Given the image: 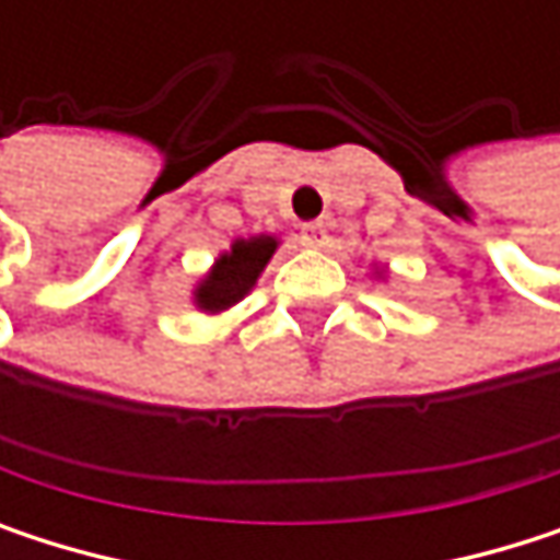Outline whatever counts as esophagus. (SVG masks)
I'll list each match as a JSON object with an SVG mask.
<instances>
[{
  "mask_svg": "<svg viewBox=\"0 0 560 560\" xmlns=\"http://www.w3.org/2000/svg\"><path fill=\"white\" fill-rule=\"evenodd\" d=\"M301 243L304 246H314V249H320V246H327V230H324V223H304L301 226Z\"/></svg>",
  "mask_w": 560,
  "mask_h": 560,
  "instance_id": "34e87169",
  "label": "esophagus"
}]
</instances>
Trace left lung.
Returning a JSON list of instances; mask_svg holds the SVG:
<instances>
[{"mask_svg":"<svg viewBox=\"0 0 560 560\" xmlns=\"http://www.w3.org/2000/svg\"><path fill=\"white\" fill-rule=\"evenodd\" d=\"M376 276H380V279H383V272H376Z\"/></svg>","mask_w":560,"mask_h":560,"instance_id":"1","label":"left lung"}]
</instances>
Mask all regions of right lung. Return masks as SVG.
Returning <instances> with one entry per match:
<instances>
[{
	"mask_svg": "<svg viewBox=\"0 0 560 560\" xmlns=\"http://www.w3.org/2000/svg\"><path fill=\"white\" fill-rule=\"evenodd\" d=\"M276 249H279V236L269 233L233 240V246L217 256L210 272L194 284V307L203 314H223L233 304H240L256 288Z\"/></svg>",
	"mask_w": 560,
	"mask_h": 560,
	"instance_id": "1",
	"label": "right lung"
}]
</instances>
